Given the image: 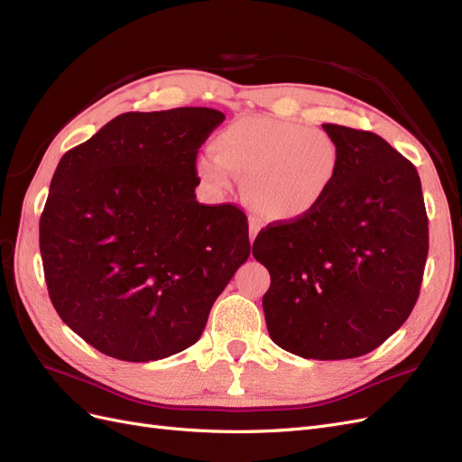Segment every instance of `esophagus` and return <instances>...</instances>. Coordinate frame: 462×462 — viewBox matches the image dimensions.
Returning <instances> with one entry per match:
<instances>
[{
  "instance_id": "34e87169",
  "label": "esophagus",
  "mask_w": 462,
  "mask_h": 462,
  "mask_svg": "<svg viewBox=\"0 0 462 462\" xmlns=\"http://www.w3.org/2000/svg\"><path fill=\"white\" fill-rule=\"evenodd\" d=\"M258 231H260V226H258V221H256L254 217H250V243H254V239H256V235H258Z\"/></svg>"
}]
</instances>
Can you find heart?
I'll return each instance as SVG.
<instances>
[{
	"label": "heart",
	"instance_id": "1",
	"mask_svg": "<svg viewBox=\"0 0 462 462\" xmlns=\"http://www.w3.org/2000/svg\"><path fill=\"white\" fill-rule=\"evenodd\" d=\"M216 153H200L197 173L217 192L245 179L256 214L295 221L326 200L339 173L341 152L333 138L300 123L273 117L236 119L214 138Z\"/></svg>",
	"mask_w": 462,
	"mask_h": 462
}]
</instances>
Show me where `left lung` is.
<instances>
[{
	"instance_id": "obj_1",
	"label": "left lung",
	"mask_w": 462,
	"mask_h": 462,
	"mask_svg": "<svg viewBox=\"0 0 462 462\" xmlns=\"http://www.w3.org/2000/svg\"><path fill=\"white\" fill-rule=\"evenodd\" d=\"M337 179L312 214L268 226L253 245L270 272L262 299L275 345L314 360L366 355L411 316L428 258L416 167L382 136L326 123Z\"/></svg>"
}]
</instances>
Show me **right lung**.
Instances as JSON below:
<instances>
[{
    "instance_id": "right-lung-1",
    "label": "right lung",
    "mask_w": 462,
    "mask_h": 462,
    "mask_svg": "<svg viewBox=\"0 0 462 462\" xmlns=\"http://www.w3.org/2000/svg\"><path fill=\"white\" fill-rule=\"evenodd\" d=\"M226 116L129 111L69 150L40 217V254L60 318L97 351L150 362L200 339L248 260V221L197 200V153Z\"/></svg>"
}]
</instances>
